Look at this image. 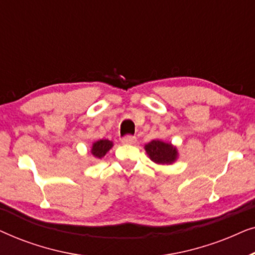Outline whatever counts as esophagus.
<instances>
[{
  "label": "esophagus",
  "mask_w": 255,
  "mask_h": 255,
  "mask_svg": "<svg viewBox=\"0 0 255 255\" xmlns=\"http://www.w3.org/2000/svg\"><path fill=\"white\" fill-rule=\"evenodd\" d=\"M122 142L124 145H131L135 142V137H132V135H125V137L122 139Z\"/></svg>",
  "instance_id": "obj_1"
}]
</instances>
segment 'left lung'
<instances>
[{
	"instance_id": "8db88e82",
	"label": "left lung",
	"mask_w": 255,
	"mask_h": 255,
	"mask_svg": "<svg viewBox=\"0 0 255 255\" xmlns=\"http://www.w3.org/2000/svg\"><path fill=\"white\" fill-rule=\"evenodd\" d=\"M145 151L153 162L158 165H172L177 159V148L170 142L154 139L145 145Z\"/></svg>"
}]
</instances>
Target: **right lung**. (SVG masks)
<instances>
[{
  "mask_svg": "<svg viewBox=\"0 0 255 255\" xmlns=\"http://www.w3.org/2000/svg\"><path fill=\"white\" fill-rule=\"evenodd\" d=\"M111 147H113V141L108 140V139H100L93 144L92 154L94 158L102 159Z\"/></svg>",
  "mask_w": 255,
  "mask_h": 255,
  "instance_id": "right-lung-1",
  "label": "right lung"
}]
</instances>
